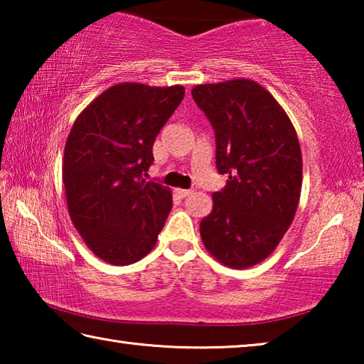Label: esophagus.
<instances>
[{
	"label": "esophagus",
	"mask_w": 364,
	"mask_h": 364,
	"mask_svg": "<svg viewBox=\"0 0 364 364\" xmlns=\"http://www.w3.org/2000/svg\"><path fill=\"white\" fill-rule=\"evenodd\" d=\"M193 193H194L193 189H178V194H180V197H188Z\"/></svg>",
	"instance_id": "34e87169"
}]
</instances>
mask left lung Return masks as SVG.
Returning <instances> with one entry per match:
<instances>
[{
    "label": "left lung",
    "instance_id": "obj_1",
    "mask_svg": "<svg viewBox=\"0 0 364 364\" xmlns=\"http://www.w3.org/2000/svg\"><path fill=\"white\" fill-rule=\"evenodd\" d=\"M191 93L213 128L218 173L230 178L200 221L202 241L226 267H254L276 249L297 210V133L274 97L252 80L199 85Z\"/></svg>",
    "mask_w": 364,
    "mask_h": 364
}]
</instances>
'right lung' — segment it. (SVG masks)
I'll return each mask as SVG.
<instances>
[{
    "mask_svg": "<svg viewBox=\"0 0 364 364\" xmlns=\"http://www.w3.org/2000/svg\"><path fill=\"white\" fill-rule=\"evenodd\" d=\"M184 88L115 85L73 123L63 181L70 218L85 244L110 264H132L156 245L173 205L168 188L146 181L152 146Z\"/></svg>",
    "mask_w": 364,
    "mask_h": 364,
    "instance_id": "add662e5",
    "label": "right lung"
}]
</instances>
